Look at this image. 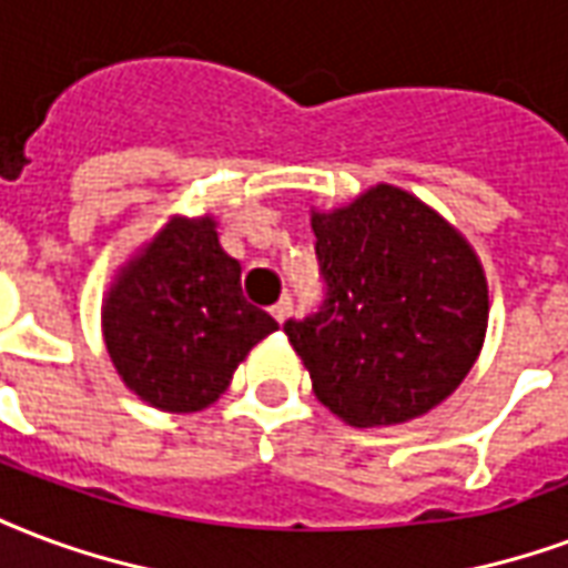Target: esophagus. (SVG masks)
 Segmentation results:
<instances>
[{
	"mask_svg": "<svg viewBox=\"0 0 568 568\" xmlns=\"http://www.w3.org/2000/svg\"><path fill=\"white\" fill-rule=\"evenodd\" d=\"M288 313H292V297H288V295H283L280 301H276V304L271 306V316L276 318L280 325H283L285 318H288Z\"/></svg>",
	"mask_w": 568,
	"mask_h": 568,
	"instance_id": "34e87169",
	"label": "esophagus"
}]
</instances>
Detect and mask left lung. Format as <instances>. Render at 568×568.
Listing matches in <instances>:
<instances>
[{
	"instance_id": "obj_1",
	"label": "left lung",
	"mask_w": 568,
	"mask_h": 568,
	"mask_svg": "<svg viewBox=\"0 0 568 568\" xmlns=\"http://www.w3.org/2000/svg\"><path fill=\"white\" fill-rule=\"evenodd\" d=\"M322 301L283 331L313 390L355 427L430 413L478 358L487 285L469 243L394 186L313 213Z\"/></svg>"
}]
</instances>
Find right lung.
Masks as SVG:
<instances>
[{
  "instance_id": "add662e5",
  "label": "right lung",
  "mask_w": 568,
  "mask_h": 568,
  "mask_svg": "<svg viewBox=\"0 0 568 568\" xmlns=\"http://www.w3.org/2000/svg\"><path fill=\"white\" fill-rule=\"evenodd\" d=\"M104 343L129 388L155 409L199 413L276 331L243 297L241 264L213 222L174 220L120 276L104 304Z\"/></svg>"
}]
</instances>
